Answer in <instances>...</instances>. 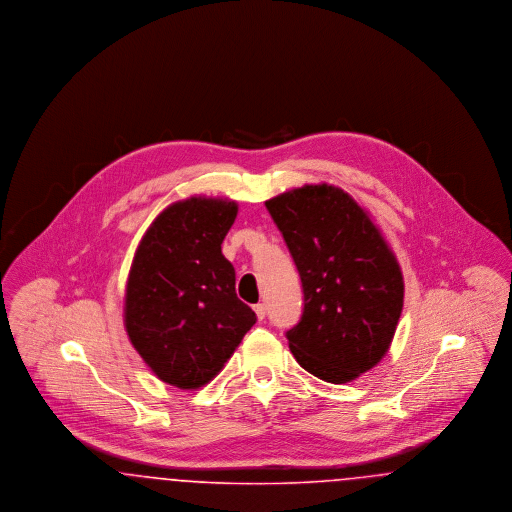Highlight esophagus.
<instances>
[{
  "label": "esophagus",
  "mask_w": 512,
  "mask_h": 512,
  "mask_svg": "<svg viewBox=\"0 0 512 512\" xmlns=\"http://www.w3.org/2000/svg\"><path fill=\"white\" fill-rule=\"evenodd\" d=\"M253 311H255V315L259 320H263L265 315H267V307H265V303H257V305H253Z\"/></svg>",
  "instance_id": "1"
}]
</instances>
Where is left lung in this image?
I'll list each match as a JSON object with an SVG mask.
<instances>
[{
	"label": "left lung",
	"instance_id": "obj_1",
	"mask_svg": "<svg viewBox=\"0 0 512 512\" xmlns=\"http://www.w3.org/2000/svg\"><path fill=\"white\" fill-rule=\"evenodd\" d=\"M303 286L286 332L293 357L330 384L378 365L403 311V274L365 209L341 188L303 186L265 201Z\"/></svg>",
	"mask_w": 512,
	"mask_h": 512
}]
</instances>
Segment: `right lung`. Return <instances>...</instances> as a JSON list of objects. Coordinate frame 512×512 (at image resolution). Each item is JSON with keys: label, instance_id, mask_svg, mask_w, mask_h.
Returning <instances> with one entry per match:
<instances>
[{"label": "right lung", "instance_id": "right-lung-1", "mask_svg": "<svg viewBox=\"0 0 512 512\" xmlns=\"http://www.w3.org/2000/svg\"><path fill=\"white\" fill-rule=\"evenodd\" d=\"M236 215L228 199L176 201L151 222L132 261L128 338L155 376L180 390L211 382L257 320L220 249Z\"/></svg>", "mask_w": 512, "mask_h": 512}]
</instances>
